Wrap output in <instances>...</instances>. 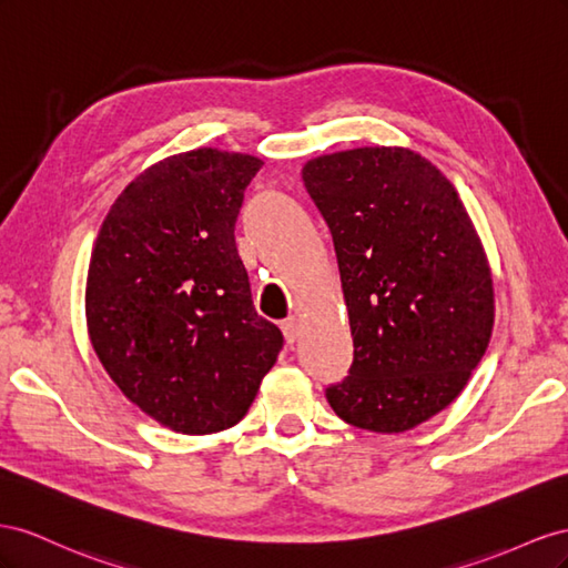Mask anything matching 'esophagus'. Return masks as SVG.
Masks as SVG:
<instances>
[{"label": "esophagus", "instance_id": "34e87169", "mask_svg": "<svg viewBox=\"0 0 568 568\" xmlns=\"http://www.w3.org/2000/svg\"><path fill=\"white\" fill-rule=\"evenodd\" d=\"M281 328H283V335H285V339L290 345L295 343V339L300 337V321L295 318V316H290V318H285L283 323H281Z\"/></svg>", "mask_w": 568, "mask_h": 568}]
</instances>
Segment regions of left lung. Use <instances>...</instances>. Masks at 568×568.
<instances>
[{"instance_id": "1", "label": "left lung", "mask_w": 568, "mask_h": 568, "mask_svg": "<svg viewBox=\"0 0 568 568\" xmlns=\"http://www.w3.org/2000/svg\"><path fill=\"white\" fill-rule=\"evenodd\" d=\"M328 223L354 359L326 387L349 426L404 433L464 390L488 349L493 275L459 194L428 159L359 148L306 161Z\"/></svg>"}]
</instances>
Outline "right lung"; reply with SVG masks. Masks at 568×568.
Here are the masks:
<instances>
[{
	"instance_id": "1",
	"label": "right lung",
	"mask_w": 568,
	"mask_h": 568,
	"mask_svg": "<svg viewBox=\"0 0 568 568\" xmlns=\"http://www.w3.org/2000/svg\"><path fill=\"white\" fill-rule=\"evenodd\" d=\"M264 161L200 148L140 173L97 235L85 290L92 347L121 393L175 433L247 414L283 333L254 312L235 221Z\"/></svg>"
}]
</instances>
